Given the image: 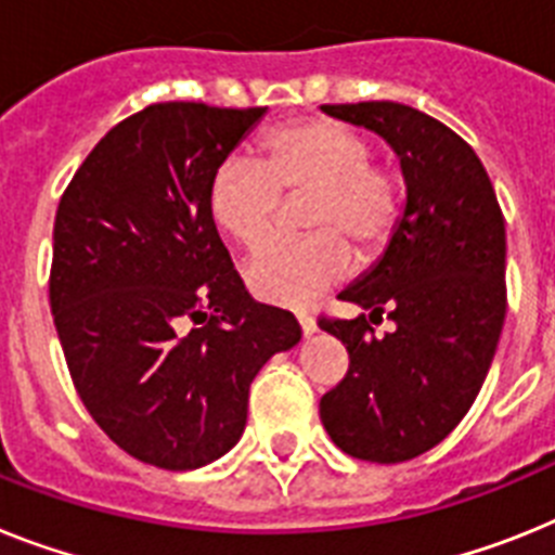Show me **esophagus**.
I'll use <instances>...</instances> for the list:
<instances>
[{"mask_svg":"<svg viewBox=\"0 0 555 555\" xmlns=\"http://www.w3.org/2000/svg\"><path fill=\"white\" fill-rule=\"evenodd\" d=\"M299 324H301V333L305 335H313L315 333V319L307 313H299Z\"/></svg>","mask_w":555,"mask_h":555,"instance_id":"esophagus-1","label":"esophagus"}]
</instances>
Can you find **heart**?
<instances>
[{
  "instance_id": "heart-1",
  "label": "heart",
  "mask_w": 555,
  "mask_h": 555,
  "mask_svg": "<svg viewBox=\"0 0 555 555\" xmlns=\"http://www.w3.org/2000/svg\"><path fill=\"white\" fill-rule=\"evenodd\" d=\"M259 163L228 157L208 185V211L222 234L256 250L273 234L282 197H305L301 222L310 236L279 242L245 270L256 299L307 307L347 276L358 250L375 259L403 220V183L372 163V146L356 129L327 118L291 120L270 129Z\"/></svg>"
}]
</instances>
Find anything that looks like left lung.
I'll use <instances>...</instances> for the list:
<instances>
[{"instance_id":"left-lung-1","label":"left lung","mask_w":555,"mask_h":555,"mask_svg":"<svg viewBox=\"0 0 555 555\" xmlns=\"http://www.w3.org/2000/svg\"><path fill=\"white\" fill-rule=\"evenodd\" d=\"M321 109L378 132L406 180L395 240L338 293L370 315L319 319L349 352L321 423L349 457L406 463L454 431L491 370L507 310L505 217L474 149L426 112L395 101ZM384 314L396 330L375 336L369 321Z\"/></svg>"}]
</instances>
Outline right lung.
Returning <instances> with one entry per match:
<instances>
[{"instance_id": "obj_1", "label": "right lung", "mask_w": 555, "mask_h": 555, "mask_svg": "<svg viewBox=\"0 0 555 555\" xmlns=\"http://www.w3.org/2000/svg\"><path fill=\"white\" fill-rule=\"evenodd\" d=\"M264 106L166 101L95 143L53 225L50 310L69 378L129 457L191 472L234 449L296 315L248 296L208 185Z\"/></svg>"}]
</instances>
